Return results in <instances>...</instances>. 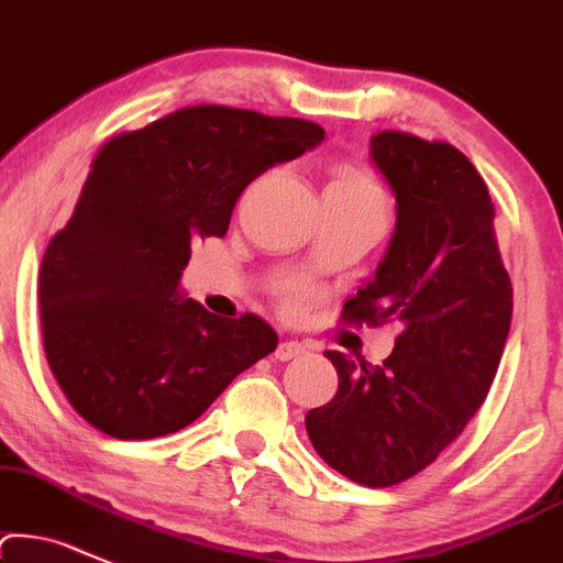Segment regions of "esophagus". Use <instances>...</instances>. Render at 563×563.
Segmentation results:
<instances>
[{"instance_id": "34e87169", "label": "esophagus", "mask_w": 563, "mask_h": 563, "mask_svg": "<svg viewBox=\"0 0 563 563\" xmlns=\"http://www.w3.org/2000/svg\"><path fill=\"white\" fill-rule=\"evenodd\" d=\"M306 343H300V341H284V343H279V346H276V360L279 362H289V360H295V356H300V354H306Z\"/></svg>"}]
</instances>
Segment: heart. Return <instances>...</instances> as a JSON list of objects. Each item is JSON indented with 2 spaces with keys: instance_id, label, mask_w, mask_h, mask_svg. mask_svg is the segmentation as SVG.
<instances>
[{
  "instance_id": "heart-1",
  "label": "heart",
  "mask_w": 563,
  "mask_h": 563,
  "mask_svg": "<svg viewBox=\"0 0 563 563\" xmlns=\"http://www.w3.org/2000/svg\"><path fill=\"white\" fill-rule=\"evenodd\" d=\"M324 196L341 198V201H378L384 203V192L376 179L356 163H341L330 172ZM313 300V289L298 279H284L279 284V303L287 313H303Z\"/></svg>"
}]
</instances>
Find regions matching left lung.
Wrapping results in <instances>:
<instances>
[{
  "instance_id": "1",
  "label": "left lung",
  "mask_w": 563,
  "mask_h": 563,
  "mask_svg": "<svg viewBox=\"0 0 563 563\" xmlns=\"http://www.w3.org/2000/svg\"><path fill=\"white\" fill-rule=\"evenodd\" d=\"M371 155L397 198L376 279L346 300V324L397 322L384 365L324 352L335 397L306 413L319 456L371 488L429 467L486 400L512 317L494 203L467 155L440 139L378 131Z\"/></svg>"
}]
</instances>
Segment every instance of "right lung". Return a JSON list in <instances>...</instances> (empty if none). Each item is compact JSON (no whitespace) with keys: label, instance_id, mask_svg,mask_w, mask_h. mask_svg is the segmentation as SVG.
<instances>
[{"label":"right lung","instance_id":"obj_1","mask_svg":"<svg viewBox=\"0 0 563 563\" xmlns=\"http://www.w3.org/2000/svg\"><path fill=\"white\" fill-rule=\"evenodd\" d=\"M324 129L222 104L185 107L99 150L37 276L47 365L71 408L118 440L172 434L279 343L255 313L179 300L192 241L222 239L235 201Z\"/></svg>","mask_w":563,"mask_h":563}]
</instances>
